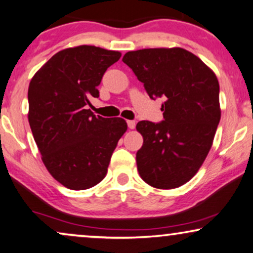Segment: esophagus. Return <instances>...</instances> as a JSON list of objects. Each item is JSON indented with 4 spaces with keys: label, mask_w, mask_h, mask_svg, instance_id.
Returning a JSON list of instances; mask_svg holds the SVG:
<instances>
[{
    "label": "esophagus",
    "mask_w": 253,
    "mask_h": 253,
    "mask_svg": "<svg viewBox=\"0 0 253 253\" xmlns=\"http://www.w3.org/2000/svg\"><path fill=\"white\" fill-rule=\"evenodd\" d=\"M127 125H128L129 129L135 128V121H134V120H128V121H127Z\"/></svg>",
    "instance_id": "esophagus-1"
}]
</instances>
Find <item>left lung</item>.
Segmentation results:
<instances>
[{
    "label": "left lung",
    "instance_id": "left-lung-1",
    "mask_svg": "<svg viewBox=\"0 0 253 253\" xmlns=\"http://www.w3.org/2000/svg\"><path fill=\"white\" fill-rule=\"evenodd\" d=\"M123 61L143 83L151 99L163 98V121H139L143 144L137 171L150 186L170 190L187 183L206 160L221 110L213 70L179 47L127 52Z\"/></svg>",
    "mask_w": 253,
    "mask_h": 253
}]
</instances>
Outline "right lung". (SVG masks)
<instances>
[{"instance_id":"right-lung-1","label":"right lung","mask_w":253,"mask_h":253,"mask_svg":"<svg viewBox=\"0 0 253 253\" xmlns=\"http://www.w3.org/2000/svg\"><path fill=\"white\" fill-rule=\"evenodd\" d=\"M121 53L82 45L60 50L32 77L29 123L46 169L63 186L86 190L104 179L118 141L127 130L121 118L96 117L104 73Z\"/></svg>"}]
</instances>
